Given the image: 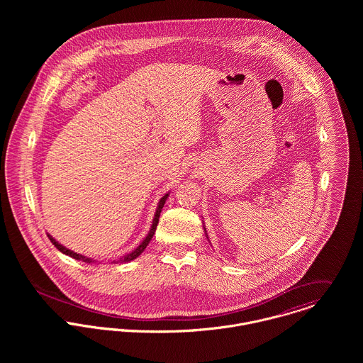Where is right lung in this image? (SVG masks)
<instances>
[{
  "instance_id": "right-lung-1",
  "label": "right lung",
  "mask_w": 363,
  "mask_h": 363,
  "mask_svg": "<svg viewBox=\"0 0 363 363\" xmlns=\"http://www.w3.org/2000/svg\"><path fill=\"white\" fill-rule=\"evenodd\" d=\"M167 197H169V194H164V196L160 199V201H159V204H157V208H156L155 216H154V220H152V226H151V229H150V232H148L147 238L141 242V245H140L137 249H134L131 253H128V255H125L124 257H121V259H118L117 262H128V261H131V259H137V257H138V256H140V255L147 249V246L150 245V242H151V240H152V238H154L156 226H157V222H159V215H160V212H162V208L164 206V203H166ZM48 236H49V239H50V242H52V245H54V246H55L61 253H64V255H67V256H69V257H72V259H82V261H85V262H92V261H94V259L86 257V256H82V255L74 253L72 250H69V249L64 247L62 245H60V243L52 238V235H49V233H48ZM113 262H114V261H113Z\"/></svg>"
}]
</instances>
